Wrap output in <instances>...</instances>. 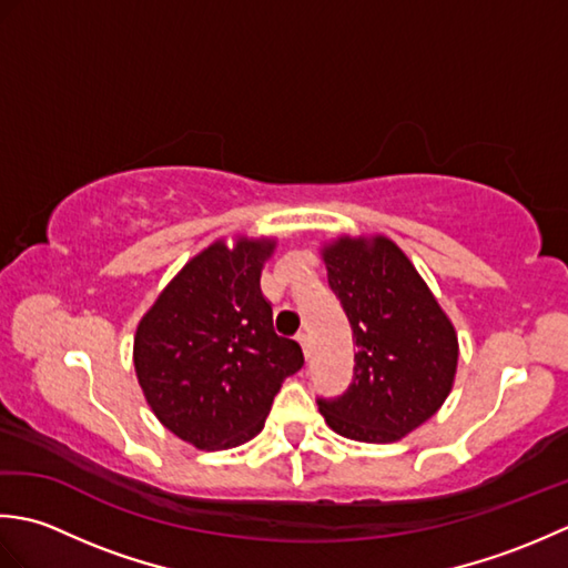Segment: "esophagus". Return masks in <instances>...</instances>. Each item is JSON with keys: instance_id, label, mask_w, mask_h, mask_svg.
Instances as JSON below:
<instances>
[{"instance_id": "1", "label": "esophagus", "mask_w": 568, "mask_h": 568, "mask_svg": "<svg viewBox=\"0 0 568 568\" xmlns=\"http://www.w3.org/2000/svg\"><path fill=\"white\" fill-rule=\"evenodd\" d=\"M295 339H297V344H300V346H303L305 358H310V336H307L305 332H300V334L295 336Z\"/></svg>"}]
</instances>
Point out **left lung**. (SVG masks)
Returning a JSON list of instances; mask_svg holds the SVG:
<instances>
[{
  "label": "left lung",
  "instance_id": "1",
  "mask_svg": "<svg viewBox=\"0 0 568 568\" xmlns=\"http://www.w3.org/2000/svg\"><path fill=\"white\" fill-rule=\"evenodd\" d=\"M320 251L358 348L354 383L342 397L320 400V413L346 439H403L425 425L454 388V324L393 239L344 234Z\"/></svg>",
  "mask_w": 568,
  "mask_h": 568
}]
</instances>
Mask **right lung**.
I'll list each match as a JSON object with an SVG mask.
<instances>
[{
	"label": "right lung",
	"instance_id": "add662e5",
	"mask_svg": "<svg viewBox=\"0 0 568 568\" xmlns=\"http://www.w3.org/2000/svg\"><path fill=\"white\" fill-rule=\"evenodd\" d=\"M273 236L216 239L192 256L141 317L136 378L153 415L195 449L256 437L273 397L303 368V348L277 336L261 293Z\"/></svg>",
	"mask_w": 568,
	"mask_h": 568
}]
</instances>
